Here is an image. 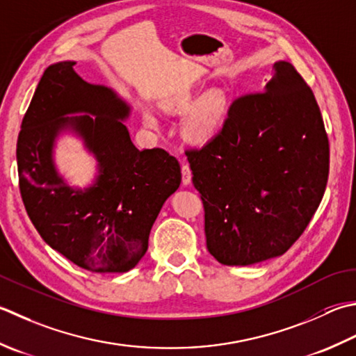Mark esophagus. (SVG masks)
<instances>
[{"instance_id": "esophagus-1", "label": "esophagus", "mask_w": 356, "mask_h": 356, "mask_svg": "<svg viewBox=\"0 0 356 356\" xmlns=\"http://www.w3.org/2000/svg\"><path fill=\"white\" fill-rule=\"evenodd\" d=\"M182 184L184 185L191 184V170L186 163H182Z\"/></svg>"}]
</instances>
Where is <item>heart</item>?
Wrapping results in <instances>:
<instances>
[{
    "label": "heart",
    "mask_w": 356,
    "mask_h": 356,
    "mask_svg": "<svg viewBox=\"0 0 356 356\" xmlns=\"http://www.w3.org/2000/svg\"><path fill=\"white\" fill-rule=\"evenodd\" d=\"M179 104L185 108L190 104V100L184 99ZM228 108L229 102L224 90H211V92H208L197 103V106L193 109V113L185 123V132L188 138L197 143L213 138L220 131L222 124H224ZM145 122L151 128L157 127V118L151 113L145 114Z\"/></svg>",
    "instance_id": "1"
}]
</instances>
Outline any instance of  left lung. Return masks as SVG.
<instances>
[{"mask_svg":"<svg viewBox=\"0 0 356 356\" xmlns=\"http://www.w3.org/2000/svg\"><path fill=\"white\" fill-rule=\"evenodd\" d=\"M207 248L224 266L281 256L309 225L329 177V138L312 89L276 61L262 92L236 99L224 127L186 149Z\"/></svg>","mask_w":356,"mask_h":356,"instance_id":"left-lung-1","label":"left lung"}]
</instances>
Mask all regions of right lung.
<instances>
[{
	"label": "right lung",
	"instance_id": "right-lung-1",
	"mask_svg": "<svg viewBox=\"0 0 356 356\" xmlns=\"http://www.w3.org/2000/svg\"><path fill=\"white\" fill-rule=\"evenodd\" d=\"M74 65L49 66L24 114L17 143L21 197L55 252L92 273H127L145 256L160 208L180 185V165L165 149L138 151L123 123L129 104L83 80ZM63 130L81 136L99 162V176L85 191L69 187L54 168Z\"/></svg>",
	"mask_w": 356,
	"mask_h": 356
}]
</instances>
